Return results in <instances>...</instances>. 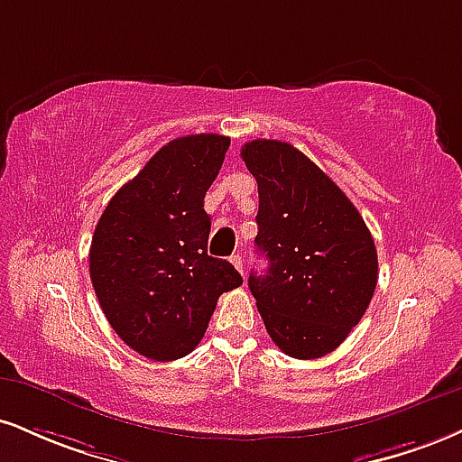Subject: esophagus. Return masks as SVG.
Returning a JSON list of instances; mask_svg holds the SVG:
<instances>
[{
	"label": "esophagus",
	"mask_w": 462,
	"mask_h": 462,
	"mask_svg": "<svg viewBox=\"0 0 462 462\" xmlns=\"http://www.w3.org/2000/svg\"><path fill=\"white\" fill-rule=\"evenodd\" d=\"M230 263H232V264H235V269L238 271V273H241V275H243V258H241V255H238V254H235V255H232V258H230Z\"/></svg>",
	"instance_id": "1"
}]
</instances>
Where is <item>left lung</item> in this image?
Listing matches in <instances>:
<instances>
[{
    "instance_id": "1",
    "label": "left lung",
    "mask_w": 462,
    "mask_h": 462,
    "mask_svg": "<svg viewBox=\"0 0 462 462\" xmlns=\"http://www.w3.org/2000/svg\"><path fill=\"white\" fill-rule=\"evenodd\" d=\"M258 182L255 245L266 275H249L271 340L294 359L336 351L368 310L379 277L374 238L344 191L301 150L254 140L241 150Z\"/></svg>"
}]
</instances>
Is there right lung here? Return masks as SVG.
<instances>
[{"label": "right lung", "mask_w": 462, "mask_h": 462, "mask_svg": "<svg viewBox=\"0 0 462 462\" xmlns=\"http://www.w3.org/2000/svg\"><path fill=\"white\" fill-rule=\"evenodd\" d=\"M230 137L217 133L165 143L122 185L98 219L90 280L109 325L133 351L154 361L185 357L207 333L221 294L243 277L208 255L204 196Z\"/></svg>", "instance_id": "1"}]
</instances>
